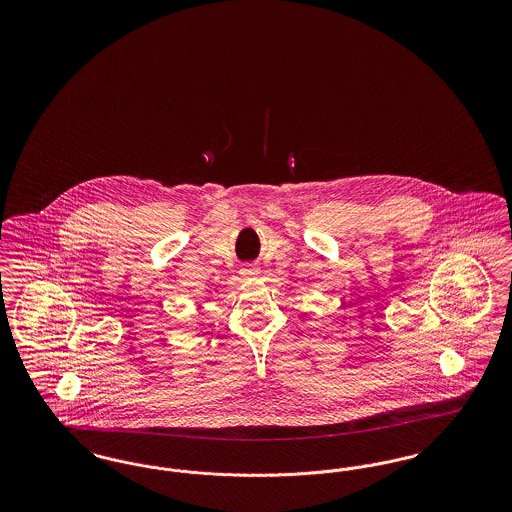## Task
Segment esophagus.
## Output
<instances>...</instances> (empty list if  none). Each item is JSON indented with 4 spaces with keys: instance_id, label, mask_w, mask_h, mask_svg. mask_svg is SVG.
Instances as JSON below:
<instances>
[{
    "instance_id": "34e87169",
    "label": "esophagus",
    "mask_w": 512,
    "mask_h": 512,
    "mask_svg": "<svg viewBox=\"0 0 512 512\" xmlns=\"http://www.w3.org/2000/svg\"><path fill=\"white\" fill-rule=\"evenodd\" d=\"M240 274H242L244 280H251V278H257V276H259V270L255 267H251V265H245V267L240 270Z\"/></svg>"
}]
</instances>
